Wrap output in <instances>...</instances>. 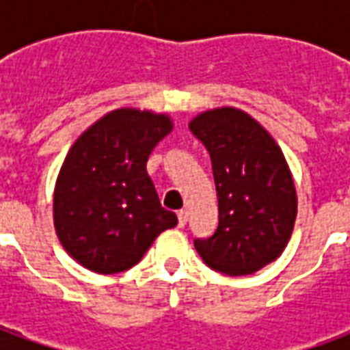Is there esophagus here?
<instances>
[{
	"label": "esophagus",
	"instance_id": "1",
	"mask_svg": "<svg viewBox=\"0 0 350 350\" xmlns=\"http://www.w3.org/2000/svg\"><path fill=\"white\" fill-rule=\"evenodd\" d=\"M185 223H187V212H185V210H180V212H178V225H180V227H185Z\"/></svg>",
	"mask_w": 350,
	"mask_h": 350
}]
</instances>
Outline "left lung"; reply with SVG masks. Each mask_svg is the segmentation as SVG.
<instances>
[{
    "label": "left lung",
    "instance_id": "1",
    "mask_svg": "<svg viewBox=\"0 0 350 350\" xmlns=\"http://www.w3.org/2000/svg\"><path fill=\"white\" fill-rule=\"evenodd\" d=\"M189 129L210 153L219 225L195 250L212 270L250 275L293 236L298 197L285 155L262 125L234 107L204 110Z\"/></svg>",
    "mask_w": 350,
    "mask_h": 350
}]
</instances>
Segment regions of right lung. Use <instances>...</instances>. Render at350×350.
Returning a JSON list of instances; mask_svg holds the SVG:
<instances>
[{
	"label": "right lung",
	"instance_id": "add662e5",
	"mask_svg": "<svg viewBox=\"0 0 350 350\" xmlns=\"http://www.w3.org/2000/svg\"><path fill=\"white\" fill-rule=\"evenodd\" d=\"M174 127L168 114L116 108L80 135L54 187V227L69 257L95 273H118L178 225L159 202L146 163Z\"/></svg>",
	"mask_w": 350,
	"mask_h": 350
}]
</instances>
